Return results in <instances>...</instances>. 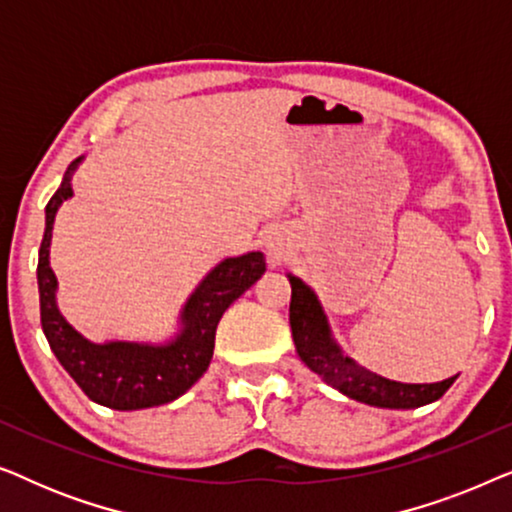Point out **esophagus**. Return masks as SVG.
<instances>
[{
	"label": "esophagus",
	"instance_id": "1",
	"mask_svg": "<svg viewBox=\"0 0 512 512\" xmlns=\"http://www.w3.org/2000/svg\"><path fill=\"white\" fill-rule=\"evenodd\" d=\"M270 249L275 251V254H277V251H279V244H277V242H270Z\"/></svg>",
	"mask_w": 512,
	"mask_h": 512
}]
</instances>
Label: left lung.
<instances>
[{
	"instance_id": "1",
	"label": "left lung",
	"mask_w": 512,
	"mask_h": 512,
	"mask_svg": "<svg viewBox=\"0 0 512 512\" xmlns=\"http://www.w3.org/2000/svg\"><path fill=\"white\" fill-rule=\"evenodd\" d=\"M289 282V324L296 352L305 361V366L331 387L340 389L354 401L377 405V408H419V405L438 401L452 387L457 375L447 377L443 382L405 384L356 366L352 359L342 356L340 347L331 340L326 314L321 310L317 296L298 277H289Z\"/></svg>"
}]
</instances>
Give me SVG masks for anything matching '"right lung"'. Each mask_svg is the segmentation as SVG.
Returning a JSON list of instances; mask_svg holds the SVG:
<instances>
[{"instance_id":"right-lung-1","label":"right lung","mask_w":512,"mask_h":512,"mask_svg":"<svg viewBox=\"0 0 512 512\" xmlns=\"http://www.w3.org/2000/svg\"><path fill=\"white\" fill-rule=\"evenodd\" d=\"M81 158L67 167L65 179L46 205V230L39 247V307L41 328L62 368L72 375L90 401L114 410H142L165 405L193 387L205 373L214 354V335L223 312L265 272L261 251L226 258L216 265L188 298L184 331L165 347L137 342L93 345L62 319L55 305V279L48 263L53 219L62 200L72 198V174Z\"/></svg>"}]
</instances>
